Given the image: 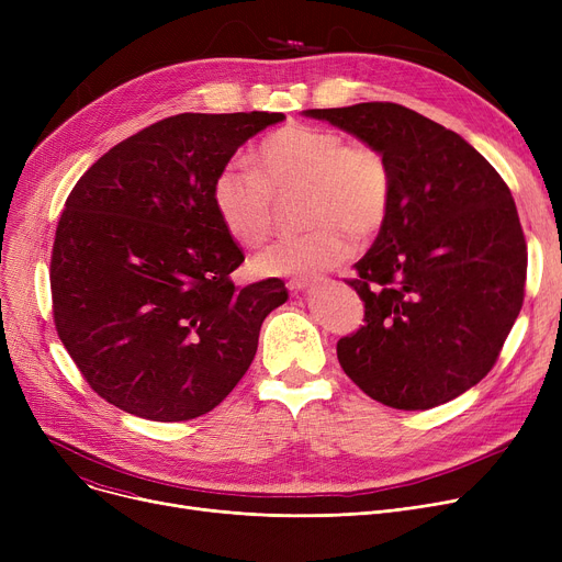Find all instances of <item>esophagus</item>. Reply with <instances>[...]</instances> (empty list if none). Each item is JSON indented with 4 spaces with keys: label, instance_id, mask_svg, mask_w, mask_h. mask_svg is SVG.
Listing matches in <instances>:
<instances>
[{
    "label": "esophagus",
    "instance_id": "esophagus-1",
    "mask_svg": "<svg viewBox=\"0 0 562 562\" xmlns=\"http://www.w3.org/2000/svg\"><path fill=\"white\" fill-rule=\"evenodd\" d=\"M318 278H312V276H301V278H293V280H289V289L291 291H301V289H305V286H310L312 282H316Z\"/></svg>",
    "mask_w": 562,
    "mask_h": 562
}]
</instances>
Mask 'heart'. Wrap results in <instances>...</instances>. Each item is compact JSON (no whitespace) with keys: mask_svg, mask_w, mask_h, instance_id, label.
Returning a JSON list of instances; mask_svg holds the SVG:
<instances>
[{"mask_svg":"<svg viewBox=\"0 0 562 562\" xmlns=\"http://www.w3.org/2000/svg\"><path fill=\"white\" fill-rule=\"evenodd\" d=\"M252 166H225L212 184L214 212L244 248H259L273 232V200L303 193V225L296 239L278 241L255 257L259 276H310L333 269L352 252V237L373 239L385 225L394 195L387 157L371 143L339 132L289 123L271 132Z\"/></svg>","mask_w":562,"mask_h":562,"instance_id":"heart-1","label":"heart"}]
</instances>
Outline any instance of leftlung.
Masks as SVG:
<instances>
[{
    "label": "left lung",
    "instance_id": "obj_1",
    "mask_svg": "<svg viewBox=\"0 0 562 562\" xmlns=\"http://www.w3.org/2000/svg\"><path fill=\"white\" fill-rule=\"evenodd\" d=\"M387 157L394 195L346 282L364 326L337 341L373 401L430 409L496 364L524 303L526 239L508 184L462 136L394 102L310 109Z\"/></svg>",
    "mask_w": 562,
    "mask_h": 562
}]
</instances>
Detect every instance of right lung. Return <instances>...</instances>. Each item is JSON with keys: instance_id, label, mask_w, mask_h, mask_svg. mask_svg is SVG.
<instances>
[{"instance_id": "1", "label": "right lung", "mask_w": 562, "mask_h": 562, "mask_svg": "<svg viewBox=\"0 0 562 562\" xmlns=\"http://www.w3.org/2000/svg\"><path fill=\"white\" fill-rule=\"evenodd\" d=\"M282 117H164L111 147L70 191L49 261L54 326L111 405L189 422L248 371L286 289L278 278L234 286L244 250L214 212L212 184L236 147Z\"/></svg>"}]
</instances>
